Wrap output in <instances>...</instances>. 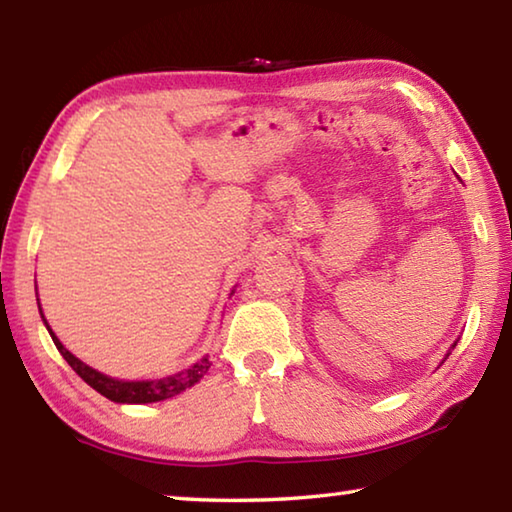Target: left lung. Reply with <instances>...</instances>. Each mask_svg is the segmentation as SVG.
I'll list each match as a JSON object with an SVG mask.
<instances>
[{
  "label": "left lung",
  "mask_w": 512,
  "mask_h": 512,
  "mask_svg": "<svg viewBox=\"0 0 512 512\" xmlns=\"http://www.w3.org/2000/svg\"><path fill=\"white\" fill-rule=\"evenodd\" d=\"M456 343H458V339H456V341H454V343H452V348H449V350H447V354H445V359H447V357H449V354H452V350H454V348H456ZM445 359H443V361H440V366H443V363H445Z\"/></svg>",
  "instance_id": "1"
}]
</instances>
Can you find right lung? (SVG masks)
<instances>
[{
    "label": "right lung",
    "mask_w": 512,
    "mask_h": 512,
    "mask_svg": "<svg viewBox=\"0 0 512 512\" xmlns=\"http://www.w3.org/2000/svg\"><path fill=\"white\" fill-rule=\"evenodd\" d=\"M38 291V287H36ZM235 293V291H232ZM38 296V293H36ZM38 309H40V318L42 323H45L47 332L51 336V341L58 348V352L63 354V359L69 363V366L74 368L76 375H79L85 384H90L94 391L101 393L103 397H108L110 402H117V404H151V402H162V400H169V397H176L187 388H192L194 384H198L205 377V372L210 370L212 361L210 357L198 359L192 366H187L185 370L180 372H173V375L167 377H160V379H135V381H128V379H115L110 375H103V372L94 370L88 363H83L79 357H74L72 352H69L63 343H60L58 336L54 334V329L49 327L45 314H42V307H40V300H38Z\"/></svg>",
    "instance_id": "obj_1"
}]
</instances>
